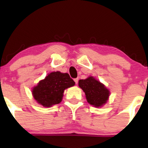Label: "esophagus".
Instances as JSON below:
<instances>
[{
	"label": "esophagus",
	"mask_w": 148,
	"mask_h": 148,
	"mask_svg": "<svg viewBox=\"0 0 148 148\" xmlns=\"http://www.w3.org/2000/svg\"><path fill=\"white\" fill-rule=\"evenodd\" d=\"M74 82H75V84L77 85L78 82H79V79H78V78H76V79H74Z\"/></svg>",
	"instance_id": "esophagus-1"
}]
</instances>
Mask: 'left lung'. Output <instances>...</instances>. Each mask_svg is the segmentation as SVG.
<instances>
[{
	"label": "left lung",
	"mask_w": 148,
	"mask_h": 148,
	"mask_svg": "<svg viewBox=\"0 0 148 148\" xmlns=\"http://www.w3.org/2000/svg\"><path fill=\"white\" fill-rule=\"evenodd\" d=\"M79 86L85 92L88 102L95 107L103 106L109 98V90L93 76L79 80Z\"/></svg>",
	"instance_id": "1"
}]
</instances>
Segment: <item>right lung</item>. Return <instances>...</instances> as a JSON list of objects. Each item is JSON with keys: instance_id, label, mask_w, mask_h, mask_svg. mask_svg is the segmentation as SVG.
Instances as JSON below:
<instances>
[{"instance_id": "add662e5", "label": "right lung", "mask_w": 148, "mask_h": 148, "mask_svg": "<svg viewBox=\"0 0 148 148\" xmlns=\"http://www.w3.org/2000/svg\"><path fill=\"white\" fill-rule=\"evenodd\" d=\"M75 82L67 73L53 72L45 79L39 81L32 89V95L36 101L44 107L52 106L62 101L64 90L72 87Z\"/></svg>"}]
</instances>
